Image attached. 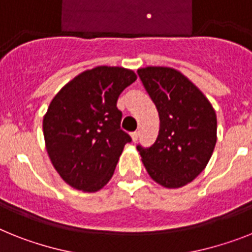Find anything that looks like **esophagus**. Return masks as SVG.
Masks as SVG:
<instances>
[{"mask_svg":"<svg viewBox=\"0 0 252 252\" xmlns=\"http://www.w3.org/2000/svg\"><path fill=\"white\" fill-rule=\"evenodd\" d=\"M139 138V132L138 131H134V132H131V139H132V141H136Z\"/></svg>","mask_w":252,"mask_h":252,"instance_id":"esophagus-1","label":"esophagus"}]
</instances>
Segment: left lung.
<instances>
[{
	"mask_svg": "<svg viewBox=\"0 0 252 252\" xmlns=\"http://www.w3.org/2000/svg\"><path fill=\"white\" fill-rule=\"evenodd\" d=\"M138 74L159 116L155 144L136 147L141 161L159 186H187L211 158L216 144L215 111L198 87L174 68L147 66Z\"/></svg>",
	"mask_w": 252,
	"mask_h": 252,
	"instance_id": "8db88e82",
	"label": "left lung"
}]
</instances>
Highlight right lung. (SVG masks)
Returning <instances> with one entry per match:
<instances>
[{
  "mask_svg": "<svg viewBox=\"0 0 252 252\" xmlns=\"http://www.w3.org/2000/svg\"><path fill=\"white\" fill-rule=\"evenodd\" d=\"M136 80L122 66L85 70L56 94L43 117L51 163L74 189L97 192L113 175L131 138L121 130L120 94Z\"/></svg>",
  "mask_w": 252,
  "mask_h": 252,
  "instance_id": "1",
  "label": "right lung"
}]
</instances>
